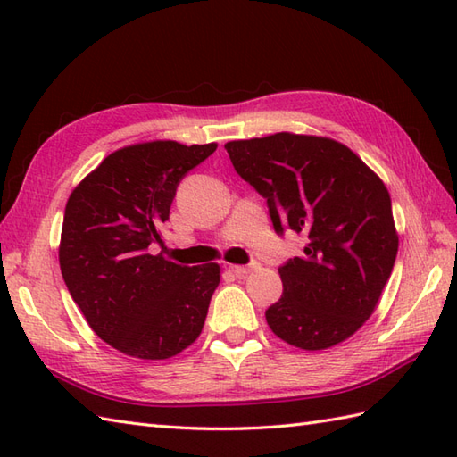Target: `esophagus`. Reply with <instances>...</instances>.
<instances>
[{
    "label": "esophagus",
    "instance_id": "1",
    "mask_svg": "<svg viewBox=\"0 0 457 457\" xmlns=\"http://www.w3.org/2000/svg\"><path fill=\"white\" fill-rule=\"evenodd\" d=\"M257 269H259L257 263H251V265H231V270H234L237 277H247L249 273H253V270H257Z\"/></svg>",
    "mask_w": 457,
    "mask_h": 457
}]
</instances>
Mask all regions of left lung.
Returning a JSON list of instances; mask_svg holds the SVG:
<instances>
[{"label":"left lung","mask_w":457,"mask_h":457,"mask_svg":"<svg viewBox=\"0 0 457 457\" xmlns=\"http://www.w3.org/2000/svg\"><path fill=\"white\" fill-rule=\"evenodd\" d=\"M226 149L267 198L278 234L308 239L278 269L283 296L265 312L269 328L306 352L345 342L375 312L399 251L385 182L344 143L318 135L283 131Z\"/></svg>","instance_id":"1"}]
</instances>
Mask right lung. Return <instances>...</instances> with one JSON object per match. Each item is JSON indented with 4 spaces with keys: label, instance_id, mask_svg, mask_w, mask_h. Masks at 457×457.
<instances>
[{
    "label": "right lung",
    "instance_id": "1",
    "mask_svg": "<svg viewBox=\"0 0 457 457\" xmlns=\"http://www.w3.org/2000/svg\"><path fill=\"white\" fill-rule=\"evenodd\" d=\"M218 143H135L108 154L66 202L58 263L72 300L105 344L137 359H169L196 342L220 265L151 255L162 244L179 182Z\"/></svg>",
    "mask_w": 457,
    "mask_h": 457
}]
</instances>
